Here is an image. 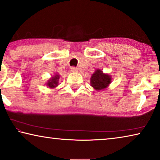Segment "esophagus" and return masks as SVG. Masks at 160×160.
<instances>
[{
    "label": "esophagus",
    "instance_id": "1",
    "mask_svg": "<svg viewBox=\"0 0 160 160\" xmlns=\"http://www.w3.org/2000/svg\"><path fill=\"white\" fill-rule=\"evenodd\" d=\"M71 71H72V72H77V68L74 67H71Z\"/></svg>",
    "mask_w": 160,
    "mask_h": 160
}]
</instances>
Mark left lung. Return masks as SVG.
Wrapping results in <instances>:
<instances>
[{
	"label": "left lung",
	"mask_w": 160,
	"mask_h": 160,
	"mask_svg": "<svg viewBox=\"0 0 160 160\" xmlns=\"http://www.w3.org/2000/svg\"><path fill=\"white\" fill-rule=\"evenodd\" d=\"M111 82V76L103 73L101 69H96L90 78L91 86L97 91L106 89Z\"/></svg>",
	"instance_id": "left-lung-1"
}]
</instances>
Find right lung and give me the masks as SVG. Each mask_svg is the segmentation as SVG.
<instances>
[{
    "label": "right lung",
    "mask_w": 160,
    "mask_h": 160,
    "mask_svg": "<svg viewBox=\"0 0 160 160\" xmlns=\"http://www.w3.org/2000/svg\"><path fill=\"white\" fill-rule=\"evenodd\" d=\"M59 78L60 76L58 74L52 76L50 78H49L48 80V82H47L46 84L47 86H48V88H51V89L56 88L59 83Z\"/></svg>",
    "instance_id": "obj_1"
}]
</instances>
